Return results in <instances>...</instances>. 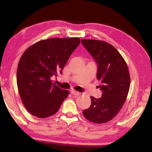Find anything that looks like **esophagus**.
<instances>
[{
    "label": "esophagus",
    "instance_id": "esophagus-1",
    "mask_svg": "<svg viewBox=\"0 0 152 152\" xmlns=\"http://www.w3.org/2000/svg\"><path fill=\"white\" fill-rule=\"evenodd\" d=\"M71 92H72V94L73 95H75V96H79V95L80 94V93L79 92L76 91L75 90H72Z\"/></svg>",
    "mask_w": 152,
    "mask_h": 152
}]
</instances>
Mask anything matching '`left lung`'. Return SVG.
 Segmentation results:
<instances>
[{
	"mask_svg": "<svg viewBox=\"0 0 152 152\" xmlns=\"http://www.w3.org/2000/svg\"><path fill=\"white\" fill-rule=\"evenodd\" d=\"M82 45L98 65L96 78L102 96H91V105L83 110L84 117L98 124L112 120L127 99L130 87V76L127 63L116 48L104 41L82 39Z\"/></svg>",
	"mask_w": 152,
	"mask_h": 152,
	"instance_id": "obj_1",
	"label": "left lung"
}]
</instances>
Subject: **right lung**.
I'll return each mask as SVG.
<instances>
[{"mask_svg":"<svg viewBox=\"0 0 152 152\" xmlns=\"http://www.w3.org/2000/svg\"><path fill=\"white\" fill-rule=\"evenodd\" d=\"M80 43L79 37L50 38L28 48L17 67V83L27 110L39 118L58 112L69 91L53 83L51 78L61 74L64 66Z\"/></svg>","mask_w":152,"mask_h":152,"instance_id":"1","label":"right lung"}]
</instances>
